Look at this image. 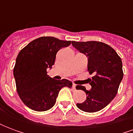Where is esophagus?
Here are the masks:
<instances>
[{"instance_id": "obj_1", "label": "esophagus", "mask_w": 133, "mask_h": 133, "mask_svg": "<svg viewBox=\"0 0 133 133\" xmlns=\"http://www.w3.org/2000/svg\"><path fill=\"white\" fill-rule=\"evenodd\" d=\"M75 87H76V85H75V83H72V89L75 90Z\"/></svg>"}]
</instances>
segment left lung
I'll use <instances>...</instances> for the list:
<instances>
[{"label":"left lung","mask_w":133,"mask_h":133,"mask_svg":"<svg viewBox=\"0 0 133 133\" xmlns=\"http://www.w3.org/2000/svg\"><path fill=\"white\" fill-rule=\"evenodd\" d=\"M72 46L88 57V70L91 89L87 90L82 85L76 89L85 92L86 100L77 103V107L87 112H95L103 109L117 95L123 77L121 58L112 48L98 41H72Z\"/></svg>","instance_id":"obj_1"}]
</instances>
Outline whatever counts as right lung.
I'll use <instances>...</instances> for the list:
<instances>
[{
	"mask_svg": "<svg viewBox=\"0 0 133 133\" xmlns=\"http://www.w3.org/2000/svg\"><path fill=\"white\" fill-rule=\"evenodd\" d=\"M70 43L71 41L54 37H41L20 51L13 75L19 97L29 108L38 112L48 110L55 105L61 88H72L71 81L55 80L47 74V68H51L55 63L58 50Z\"/></svg>",
	"mask_w": 133,
	"mask_h": 133,
	"instance_id": "right-lung-1",
	"label": "right lung"
}]
</instances>
